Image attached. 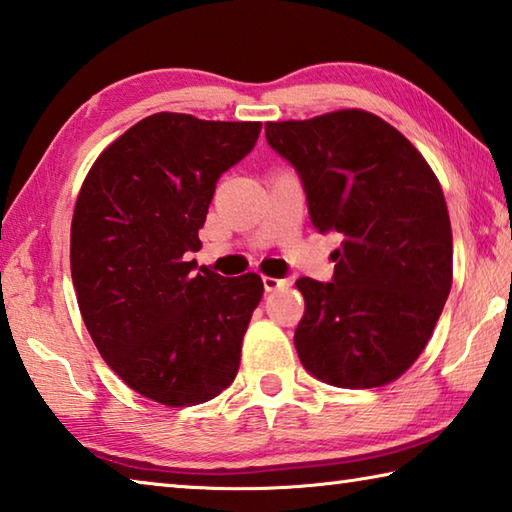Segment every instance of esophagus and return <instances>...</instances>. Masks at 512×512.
<instances>
[{"mask_svg": "<svg viewBox=\"0 0 512 512\" xmlns=\"http://www.w3.org/2000/svg\"><path fill=\"white\" fill-rule=\"evenodd\" d=\"M288 282L286 280H277V277H264V288L268 293L271 291H280V288H284Z\"/></svg>", "mask_w": 512, "mask_h": 512, "instance_id": "1", "label": "esophagus"}]
</instances>
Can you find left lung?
<instances>
[{
	"label": "left lung",
	"instance_id": "obj_1",
	"mask_svg": "<svg viewBox=\"0 0 512 512\" xmlns=\"http://www.w3.org/2000/svg\"><path fill=\"white\" fill-rule=\"evenodd\" d=\"M295 167L315 230L338 232L331 282L300 277L295 349L322 383L369 389L421 356L452 286V228L441 185L407 138L369 111L266 123Z\"/></svg>",
	"mask_w": 512,
	"mask_h": 512
}]
</instances>
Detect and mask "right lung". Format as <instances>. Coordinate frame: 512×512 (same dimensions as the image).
<instances>
[{
    "instance_id": "add662e5",
    "label": "right lung",
    "mask_w": 512,
    "mask_h": 512,
    "mask_svg": "<svg viewBox=\"0 0 512 512\" xmlns=\"http://www.w3.org/2000/svg\"><path fill=\"white\" fill-rule=\"evenodd\" d=\"M262 123L147 116L91 167L71 221V277L91 340L145 398L183 407L235 380L262 277L194 273L188 253L219 176L253 150Z\"/></svg>"
}]
</instances>
